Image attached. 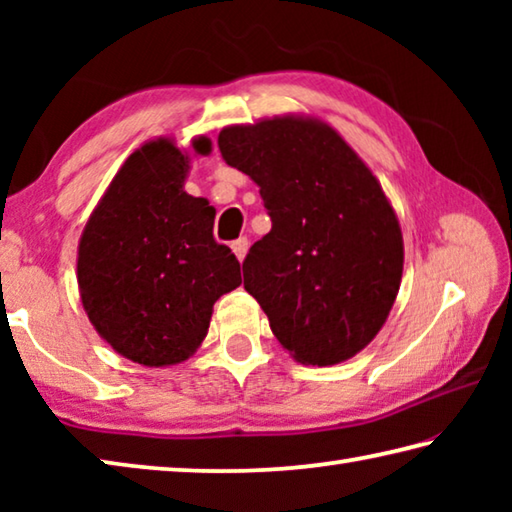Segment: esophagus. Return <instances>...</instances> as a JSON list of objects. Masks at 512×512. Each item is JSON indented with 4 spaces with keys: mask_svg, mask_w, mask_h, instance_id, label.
Returning a JSON list of instances; mask_svg holds the SVG:
<instances>
[{
    "mask_svg": "<svg viewBox=\"0 0 512 512\" xmlns=\"http://www.w3.org/2000/svg\"><path fill=\"white\" fill-rule=\"evenodd\" d=\"M248 246H250V241L246 237H239L237 241H232V253L237 255L239 262H244V257L248 253Z\"/></svg>",
    "mask_w": 512,
    "mask_h": 512,
    "instance_id": "obj_1",
    "label": "esophagus"
}]
</instances>
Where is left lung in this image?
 <instances>
[{"label": "left lung", "mask_w": 512, "mask_h": 512, "mask_svg": "<svg viewBox=\"0 0 512 512\" xmlns=\"http://www.w3.org/2000/svg\"><path fill=\"white\" fill-rule=\"evenodd\" d=\"M223 160L259 187L273 228L244 287L298 363L334 366L375 339L397 298L404 241L391 201L352 146L316 117L225 126Z\"/></svg>", "instance_id": "8db88e82"}]
</instances>
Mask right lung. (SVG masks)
<instances>
[{"mask_svg": "<svg viewBox=\"0 0 512 512\" xmlns=\"http://www.w3.org/2000/svg\"><path fill=\"white\" fill-rule=\"evenodd\" d=\"M212 142L194 137L192 153ZM189 153L158 137L128 155L79 241L76 277L85 314L121 357L146 368L187 361L212 307L241 284L232 250L216 244V210L185 192Z\"/></svg>", "mask_w": 512, "mask_h": 512, "instance_id": "1", "label": "right lung"}]
</instances>
